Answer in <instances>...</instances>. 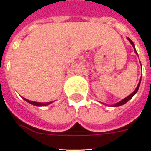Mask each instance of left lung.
Masks as SVG:
<instances>
[{"label": "left lung", "mask_w": 151, "mask_h": 151, "mask_svg": "<svg viewBox=\"0 0 151 151\" xmlns=\"http://www.w3.org/2000/svg\"><path fill=\"white\" fill-rule=\"evenodd\" d=\"M127 39L129 40L130 42H131V44H132V45L133 46V47H134V49H135V45H134V43H133L132 41V40H131V39H130L129 38H127ZM135 52H136V53L137 54L136 49H135ZM140 84H141V81H140V82H139V84H138V86H137V89H135V91H134V92H133L132 93H131L129 96H127V97L125 98V99H123L122 100H121V101H120V102H118V103H117L116 104H114V105H113V106H114V107H118V106H121V105H122V104H126V103H127V101H129L130 99H132V98L133 96H134V95H135V94L137 93V91H138V89H139V87H140Z\"/></svg>", "instance_id": "1"}]
</instances>
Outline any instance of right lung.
I'll use <instances>...</instances> for the list:
<instances>
[{
  "label": "right lung",
  "mask_w": 151,
  "mask_h": 151,
  "mask_svg": "<svg viewBox=\"0 0 151 151\" xmlns=\"http://www.w3.org/2000/svg\"><path fill=\"white\" fill-rule=\"evenodd\" d=\"M24 99L25 100V101H27L28 103H29V104H34V105L35 106H46L47 105V104H51V103H38V102H34V101H29V100H28V99H26L25 98H24Z\"/></svg>",
  "instance_id": "right-lung-1"
}]
</instances>
